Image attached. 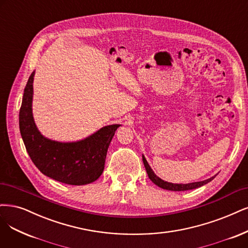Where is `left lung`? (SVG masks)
I'll return each instance as SVG.
<instances>
[{"mask_svg": "<svg viewBox=\"0 0 248 248\" xmlns=\"http://www.w3.org/2000/svg\"><path fill=\"white\" fill-rule=\"evenodd\" d=\"M142 161H143V164H144V167H146V170H147V173L150 177L151 181L157 185L158 186L162 187V189L164 190H169V191H187V190H193V189H197V187L199 186H202L204 185H206L207 183L211 182L213 178H215V176H212L208 179H206V181H203V182H197V183H191V184H171V183H167V182H164L163 179L159 178L155 173H154V171L152 170V168L150 167V165L148 164V162L146 160V158H144L142 156Z\"/></svg>", "mask_w": 248, "mask_h": 248, "instance_id": "left-lung-1", "label": "left lung"}]
</instances>
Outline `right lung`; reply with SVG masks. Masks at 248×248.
Listing matches in <instances>:
<instances>
[{"instance_id":"add662e5","label":"right lung","mask_w":248,"mask_h":248,"mask_svg":"<svg viewBox=\"0 0 248 248\" xmlns=\"http://www.w3.org/2000/svg\"><path fill=\"white\" fill-rule=\"evenodd\" d=\"M30 76L19 110V129L29 155L40 171L67 185H87L101 175L108 149L117 128L108 125L77 142H58L45 139L33 122L31 113L32 82Z\"/></svg>"}]
</instances>
